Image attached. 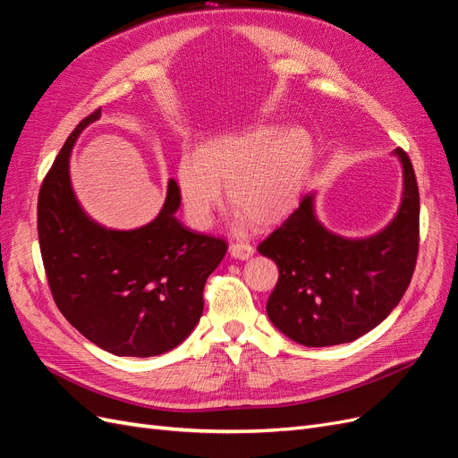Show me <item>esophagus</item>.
Listing matches in <instances>:
<instances>
[{
    "label": "esophagus",
    "mask_w": 458,
    "mask_h": 458,
    "mask_svg": "<svg viewBox=\"0 0 458 458\" xmlns=\"http://www.w3.org/2000/svg\"><path fill=\"white\" fill-rule=\"evenodd\" d=\"M229 254L234 259H248V258H252V254H254V246L248 244V242H233L229 246Z\"/></svg>",
    "instance_id": "1"
}]
</instances>
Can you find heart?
<instances>
[{"instance_id": "heart-1", "label": "heart", "mask_w": 458, "mask_h": 458, "mask_svg": "<svg viewBox=\"0 0 458 458\" xmlns=\"http://www.w3.org/2000/svg\"><path fill=\"white\" fill-rule=\"evenodd\" d=\"M313 162L306 130L258 123L199 145L195 157H182L175 183L189 224L208 229L224 206V187L237 217L273 225L294 210Z\"/></svg>"}]
</instances>
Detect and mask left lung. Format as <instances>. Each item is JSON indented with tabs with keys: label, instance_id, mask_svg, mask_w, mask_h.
<instances>
[{
	"label": "left lung",
	"instance_id": "obj_1",
	"mask_svg": "<svg viewBox=\"0 0 458 458\" xmlns=\"http://www.w3.org/2000/svg\"><path fill=\"white\" fill-rule=\"evenodd\" d=\"M403 165V195L395 217L367 239L330 233L303 197L281 227L258 246L279 267L267 300L269 321L310 348L353 342L378 327L403 298L419 256L420 199L412 164Z\"/></svg>",
	"mask_w": 458,
	"mask_h": 458
}]
</instances>
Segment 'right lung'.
<instances>
[{
    "mask_svg": "<svg viewBox=\"0 0 458 458\" xmlns=\"http://www.w3.org/2000/svg\"><path fill=\"white\" fill-rule=\"evenodd\" d=\"M68 135L38 197V237L51 294L61 313L101 350L152 357L174 350L200 321L204 284L227 252L224 239L189 231L175 217L182 197L168 183L150 224L116 231L93 221L74 195L68 158L80 133Z\"/></svg>",
    "mask_w": 458,
    "mask_h": 458,
    "instance_id": "right-lung-1",
    "label": "right lung"
}]
</instances>
